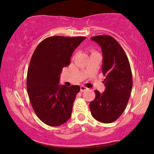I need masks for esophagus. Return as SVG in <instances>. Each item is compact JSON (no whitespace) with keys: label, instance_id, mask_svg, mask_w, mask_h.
<instances>
[{"label":"esophagus","instance_id":"1","mask_svg":"<svg viewBox=\"0 0 154 154\" xmlns=\"http://www.w3.org/2000/svg\"><path fill=\"white\" fill-rule=\"evenodd\" d=\"M88 90V88H86V87H85V86H81L80 87V90H81V92H84V91H85V90Z\"/></svg>","mask_w":154,"mask_h":154}]
</instances>
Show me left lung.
<instances>
[{
	"instance_id": "left-lung-1",
	"label": "left lung",
	"mask_w": 154,
	"mask_h": 154,
	"mask_svg": "<svg viewBox=\"0 0 154 154\" xmlns=\"http://www.w3.org/2000/svg\"><path fill=\"white\" fill-rule=\"evenodd\" d=\"M103 52V83L105 90H95V99L90 103L94 118L102 123H112L123 113L132 88V75L127 56L113 37L98 35L91 38Z\"/></svg>"
}]
</instances>
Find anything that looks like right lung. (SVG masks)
I'll use <instances>...</instances> for the list:
<instances>
[{
  "label": "right lung",
  "instance_id": "obj_1",
  "mask_svg": "<svg viewBox=\"0 0 154 154\" xmlns=\"http://www.w3.org/2000/svg\"><path fill=\"white\" fill-rule=\"evenodd\" d=\"M84 39V36H50L41 41L32 54L28 69L27 92L36 115L48 126H60L71 118L80 87L58 84L60 76Z\"/></svg>",
  "mask_w": 154,
  "mask_h": 154
}]
</instances>
